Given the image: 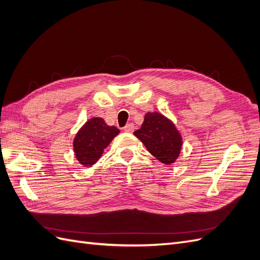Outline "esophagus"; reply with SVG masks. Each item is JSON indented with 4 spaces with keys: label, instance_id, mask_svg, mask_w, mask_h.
Wrapping results in <instances>:
<instances>
[{
    "label": "esophagus",
    "instance_id": "34e87169",
    "mask_svg": "<svg viewBox=\"0 0 260 260\" xmlns=\"http://www.w3.org/2000/svg\"><path fill=\"white\" fill-rule=\"evenodd\" d=\"M123 131L128 132V133H132L133 131H135V124L133 123L125 124V127H123Z\"/></svg>",
    "mask_w": 260,
    "mask_h": 260
}]
</instances>
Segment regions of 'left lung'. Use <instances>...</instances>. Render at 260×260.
<instances>
[{"instance_id":"left-lung-1","label":"left lung","mask_w":260,"mask_h":260,"mask_svg":"<svg viewBox=\"0 0 260 260\" xmlns=\"http://www.w3.org/2000/svg\"><path fill=\"white\" fill-rule=\"evenodd\" d=\"M133 135L162 164H174L180 155L182 137L175 123L159 113L148 112L141 128Z\"/></svg>"}]
</instances>
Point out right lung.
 Masks as SVG:
<instances>
[{"label":"right lung","instance_id":"add662e5","mask_svg":"<svg viewBox=\"0 0 260 260\" xmlns=\"http://www.w3.org/2000/svg\"><path fill=\"white\" fill-rule=\"evenodd\" d=\"M114 125H107L103 118L94 117L86 121L74 139V152L83 167L95 164L113 139L119 133Z\"/></svg>","mask_w":260,"mask_h":260}]
</instances>
